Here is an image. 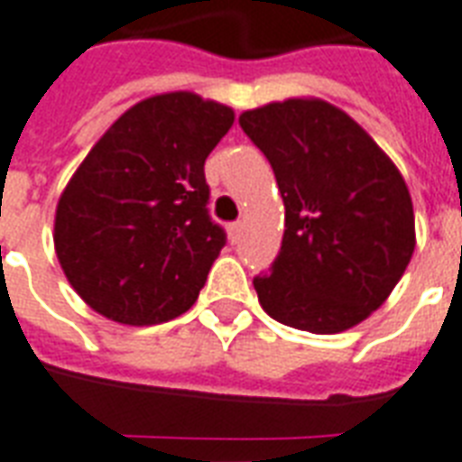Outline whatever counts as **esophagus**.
<instances>
[{
  "label": "esophagus",
  "instance_id": "1",
  "mask_svg": "<svg viewBox=\"0 0 462 462\" xmlns=\"http://www.w3.org/2000/svg\"><path fill=\"white\" fill-rule=\"evenodd\" d=\"M242 235V222H232L230 225V240L237 242Z\"/></svg>",
  "mask_w": 462,
  "mask_h": 462
}]
</instances>
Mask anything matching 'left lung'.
<instances>
[{"label":"left lung","instance_id":"8db88e82","mask_svg":"<svg viewBox=\"0 0 462 462\" xmlns=\"http://www.w3.org/2000/svg\"><path fill=\"white\" fill-rule=\"evenodd\" d=\"M282 190L286 230L259 303L283 326L343 333L377 310L416 247L402 173L350 115L318 97L240 115Z\"/></svg>","mask_w":462,"mask_h":462}]
</instances>
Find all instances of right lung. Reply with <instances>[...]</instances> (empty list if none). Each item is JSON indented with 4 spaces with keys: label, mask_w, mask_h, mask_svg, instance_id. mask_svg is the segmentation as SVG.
Listing matches in <instances>:
<instances>
[{
    "label": "right lung",
    "mask_w": 462,
    "mask_h": 462,
    "mask_svg": "<svg viewBox=\"0 0 462 462\" xmlns=\"http://www.w3.org/2000/svg\"><path fill=\"white\" fill-rule=\"evenodd\" d=\"M232 122L227 105L163 92L126 109L92 146L53 225L60 269L92 310L153 326L196 303L225 247L203 166Z\"/></svg>",
    "instance_id": "add662e5"
}]
</instances>
